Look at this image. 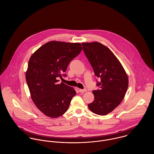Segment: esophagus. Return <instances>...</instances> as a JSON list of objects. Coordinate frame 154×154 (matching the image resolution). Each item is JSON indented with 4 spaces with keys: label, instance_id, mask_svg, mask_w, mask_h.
<instances>
[{
    "label": "esophagus",
    "instance_id": "esophagus-1",
    "mask_svg": "<svg viewBox=\"0 0 154 154\" xmlns=\"http://www.w3.org/2000/svg\"><path fill=\"white\" fill-rule=\"evenodd\" d=\"M79 91L80 92H85L87 91V89H79Z\"/></svg>",
    "mask_w": 154,
    "mask_h": 154
}]
</instances>
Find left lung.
Segmentation results:
<instances>
[{
  "mask_svg": "<svg viewBox=\"0 0 154 154\" xmlns=\"http://www.w3.org/2000/svg\"><path fill=\"white\" fill-rule=\"evenodd\" d=\"M82 44L95 75L101 79L97 84L100 89L92 91L94 101L88 104V107L96 114L107 115L123 100L129 85L128 75L107 46L95 42Z\"/></svg>",
  "mask_w": 154,
  "mask_h": 154,
  "instance_id": "obj_1",
  "label": "left lung"
}]
</instances>
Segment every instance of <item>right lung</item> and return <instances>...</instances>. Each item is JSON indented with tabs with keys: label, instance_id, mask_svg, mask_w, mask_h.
<instances>
[{
	"label": "right lung",
	"instance_id": "add662e5",
	"mask_svg": "<svg viewBox=\"0 0 154 154\" xmlns=\"http://www.w3.org/2000/svg\"><path fill=\"white\" fill-rule=\"evenodd\" d=\"M82 50V45L78 43L51 41L31 56L26 81L32 101L45 116L57 118L68 109L76 92L64 83L59 84L58 78H62L70 62Z\"/></svg>",
	"mask_w": 154,
	"mask_h": 154
}]
</instances>
